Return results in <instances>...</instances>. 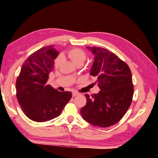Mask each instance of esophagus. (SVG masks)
Here are the masks:
<instances>
[{"label": "esophagus", "mask_w": 158, "mask_h": 158, "mask_svg": "<svg viewBox=\"0 0 158 158\" xmlns=\"http://www.w3.org/2000/svg\"><path fill=\"white\" fill-rule=\"evenodd\" d=\"M79 94H80L78 92H73V97H75V96H76V95H78Z\"/></svg>", "instance_id": "34e87169"}]
</instances>
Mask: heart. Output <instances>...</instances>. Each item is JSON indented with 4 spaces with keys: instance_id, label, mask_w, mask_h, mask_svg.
<instances>
[{
    "instance_id": "1",
    "label": "heart",
    "mask_w": 158,
    "mask_h": 158,
    "mask_svg": "<svg viewBox=\"0 0 158 158\" xmlns=\"http://www.w3.org/2000/svg\"><path fill=\"white\" fill-rule=\"evenodd\" d=\"M66 56L72 61L74 64H77L78 63H84L85 59H86V55L85 52L80 49L75 48L70 50L66 53ZM62 59L60 57L57 58L55 61V67L56 69L59 68L61 63Z\"/></svg>"
}]
</instances>
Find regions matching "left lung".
Masks as SVG:
<instances>
[{"label": "left lung", "mask_w": 158, "mask_h": 158, "mask_svg": "<svg viewBox=\"0 0 158 158\" xmlns=\"http://www.w3.org/2000/svg\"><path fill=\"white\" fill-rule=\"evenodd\" d=\"M94 55L90 74L97 78L101 89L89 96L80 109L81 116L91 125L109 127L115 125L130 107L134 94L132 73L127 64L113 52L97 47H86Z\"/></svg>", "instance_id": "obj_1"}]
</instances>
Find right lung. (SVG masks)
<instances>
[{"label":"right lung","instance_id":"add662e5","mask_svg":"<svg viewBox=\"0 0 158 158\" xmlns=\"http://www.w3.org/2000/svg\"><path fill=\"white\" fill-rule=\"evenodd\" d=\"M59 52L54 45L34 52L23 63L16 80V97L23 112L31 120L46 122L59 117L72 98L47 82Z\"/></svg>","mask_w":158,"mask_h":158}]
</instances>
